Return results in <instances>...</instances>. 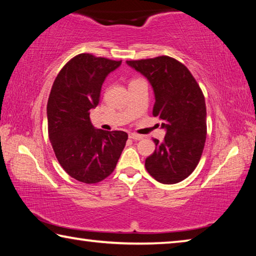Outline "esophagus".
<instances>
[{
  "instance_id": "34e87169",
  "label": "esophagus",
  "mask_w": 256,
  "mask_h": 256,
  "mask_svg": "<svg viewBox=\"0 0 256 256\" xmlns=\"http://www.w3.org/2000/svg\"><path fill=\"white\" fill-rule=\"evenodd\" d=\"M128 136H130V138H132V140H136V141L142 140V138H144V136H140V134H136V133H130Z\"/></svg>"
}]
</instances>
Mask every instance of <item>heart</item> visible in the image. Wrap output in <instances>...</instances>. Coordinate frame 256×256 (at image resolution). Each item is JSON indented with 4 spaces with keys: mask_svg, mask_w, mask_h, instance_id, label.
Here are the masks:
<instances>
[{
    "mask_svg": "<svg viewBox=\"0 0 256 256\" xmlns=\"http://www.w3.org/2000/svg\"><path fill=\"white\" fill-rule=\"evenodd\" d=\"M132 81H134V80H132Z\"/></svg>",
    "mask_w": 256,
    "mask_h": 256,
    "instance_id": "b5f03b06",
    "label": "heart"
}]
</instances>
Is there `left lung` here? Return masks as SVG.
I'll return each instance as SVG.
<instances>
[{
	"instance_id": "obj_1",
	"label": "left lung",
	"mask_w": 256,
	"mask_h": 256,
	"mask_svg": "<svg viewBox=\"0 0 256 256\" xmlns=\"http://www.w3.org/2000/svg\"><path fill=\"white\" fill-rule=\"evenodd\" d=\"M152 86V115L167 130L162 142L154 138V152L146 170L162 184H175L196 170L206 138V108L200 86L180 60L170 56L126 60Z\"/></svg>"
}]
</instances>
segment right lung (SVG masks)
Here are the masks:
<instances>
[{
    "label": "right lung",
    "mask_w": 256,
    "mask_h": 256,
    "mask_svg": "<svg viewBox=\"0 0 256 256\" xmlns=\"http://www.w3.org/2000/svg\"><path fill=\"white\" fill-rule=\"evenodd\" d=\"M120 63L88 53L76 55L52 86L47 102L50 144L63 170L82 183L107 178L126 144V132L97 130L90 120V110L100 100L104 81Z\"/></svg>",
    "instance_id": "right-lung-1"
}]
</instances>
